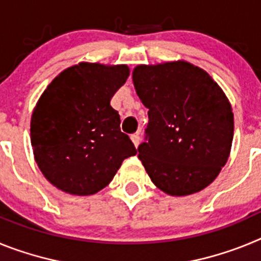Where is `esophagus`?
Listing matches in <instances>:
<instances>
[{
	"instance_id": "obj_1",
	"label": "esophagus",
	"mask_w": 261,
	"mask_h": 261,
	"mask_svg": "<svg viewBox=\"0 0 261 261\" xmlns=\"http://www.w3.org/2000/svg\"><path fill=\"white\" fill-rule=\"evenodd\" d=\"M130 140H132V142L135 144V146L137 147L138 144H140V141H141V137H140V133H135V135L130 136Z\"/></svg>"
}]
</instances>
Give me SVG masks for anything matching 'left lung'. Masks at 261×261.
Segmentation results:
<instances>
[{
	"instance_id": "left-lung-1",
	"label": "left lung",
	"mask_w": 261,
	"mask_h": 261,
	"mask_svg": "<svg viewBox=\"0 0 261 261\" xmlns=\"http://www.w3.org/2000/svg\"><path fill=\"white\" fill-rule=\"evenodd\" d=\"M133 84L149 110L137 151L151 181L171 196L204 190L227 162L234 135L231 106L221 87L186 61L137 66Z\"/></svg>"
}]
</instances>
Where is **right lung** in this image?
Instances as JSON below:
<instances>
[{"mask_svg": "<svg viewBox=\"0 0 261 261\" xmlns=\"http://www.w3.org/2000/svg\"><path fill=\"white\" fill-rule=\"evenodd\" d=\"M125 65L81 62L60 73L31 117V145L49 183L70 195H94L108 186L135 145L120 130L111 99L125 84Z\"/></svg>", "mask_w": 261, "mask_h": 261, "instance_id": "add662e5", "label": "right lung"}]
</instances>
